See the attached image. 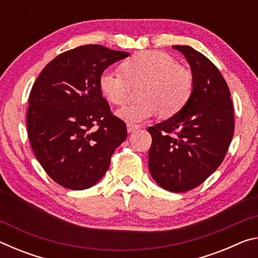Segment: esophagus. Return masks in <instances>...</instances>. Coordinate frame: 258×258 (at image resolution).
Segmentation results:
<instances>
[{
	"mask_svg": "<svg viewBox=\"0 0 258 258\" xmlns=\"http://www.w3.org/2000/svg\"><path fill=\"white\" fill-rule=\"evenodd\" d=\"M139 130V126L138 125H127V132L131 133V132H134V131Z\"/></svg>",
	"mask_w": 258,
	"mask_h": 258,
	"instance_id": "esophagus-1",
	"label": "esophagus"
}]
</instances>
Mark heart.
Segmentation results:
<instances>
[{"mask_svg":"<svg viewBox=\"0 0 258 258\" xmlns=\"http://www.w3.org/2000/svg\"><path fill=\"white\" fill-rule=\"evenodd\" d=\"M119 71L106 69L99 77L103 97L113 104L128 99L132 84L143 82L138 102L125 104L117 116L130 125H138L160 113L168 118L181 110L192 94L194 78L173 56L159 51H142L121 63Z\"/></svg>","mask_w":258,"mask_h":258,"instance_id":"obj_1","label":"heart"}]
</instances>
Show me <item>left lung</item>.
<instances>
[{"mask_svg": "<svg viewBox=\"0 0 258 258\" xmlns=\"http://www.w3.org/2000/svg\"><path fill=\"white\" fill-rule=\"evenodd\" d=\"M190 64L194 89L176 115L148 128L149 171L157 184L185 192L202 184L223 161L234 131L229 86L211 60L187 45H174Z\"/></svg>", "mask_w": 258, "mask_h": 258, "instance_id": "left-lung-1", "label": "left lung"}]
</instances>
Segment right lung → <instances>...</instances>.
Listing matches in <instances>:
<instances>
[{
  "label": "right lung",
  "instance_id": "right-lung-1",
  "mask_svg": "<svg viewBox=\"0 0 258 258\" xmlns=\"http://www.w3.org/2000/svg\"><path fill=\"white\" fill-rule=\"evenodd\" d=\"M128 55L98 44L78 46L50 61L34 83L28 139L47 175L63 187L94 185L126 139V125L102 98L99 77Z\"/></svg>",
  "mask_w": 258,
  "mask_h": 258
}]
</instances>
